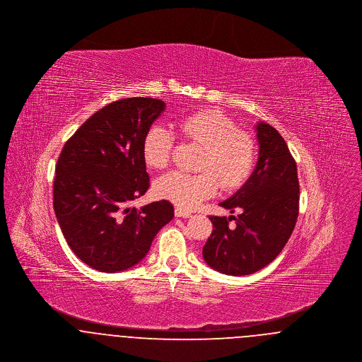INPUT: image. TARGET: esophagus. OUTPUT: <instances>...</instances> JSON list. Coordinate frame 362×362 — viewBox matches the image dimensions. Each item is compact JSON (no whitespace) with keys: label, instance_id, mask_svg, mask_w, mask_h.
<instances>
[{"label":"esophagus","instance_id":"1","mask_svg":"<svg viewBox=\"0 0 362 362\" xmlns=\"http://www.w3.org/2000/svg\"><path fill=\"white\" fill-rule=\"evenodd\" d=\"M175 216H176V217H182V218H189V217H191V213L183 210V209H180V207H176V209H175Z\"/></svg>","mask_w":362,"mask_h":362}]
</instances>
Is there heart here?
I'll return each instance as SVG.
<instances>
[{
	"mask_svg": "<svg viewBox=\"0 0 362 362\" xmlns=\"http://www.w3.org/2000/svg\"><path fill=\"white\" fill-rule=\"evenodd\" d=\"M185 137L204 146L199 173L173 171L156 182V192L176 206L192 210L214 197L220 187L239 189L252 173L255 164V141L224 112L206 110L191 114L179 123ZM173 132L153 124L142 142V155L148 167L163 170L173 156Z\"/></svg>",
	"mask_w": 362,
	"mask_h": 362,
	"instance_id": "b5f03b06",
	"label": "heart"
}]
</instances>
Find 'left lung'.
<instances>
[{"instance_id": "8db88e82", "label": "left lung", "mask_w": 362, "mask_h": 362, "mask_svg": "<svg viewBox=\"0 0 362 362\" xmlns=\"http://www.w3.org/2000/svg\"><path fill=\"white\" fill-rule=\"evenodd\" d=\"M258 163L248 180L220 206L238 217L210 216L213 232L202 250L207 264L226 276H248L272 263L292 235L298 216L297 165L282 136L255 124ZM235 219L236 227H229Z\"/></svg>"}]
</instances>
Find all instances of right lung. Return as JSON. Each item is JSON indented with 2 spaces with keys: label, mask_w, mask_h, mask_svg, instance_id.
Masks as SVG:
<instances>
[{
  "label": "right lung",
  "mask_w": 362,
  "mask_h": 362,
  "mask_svg": "<svg viewBox=\"0 0 362 362\" xmlns=\"http://www.w3.org/2000/svg\"><path fill=\"white\" fill-rule=\"evenodd\" d=\"M165 103L129 98L95 112L65 144L54 179V211L77 258L103 273L124 272L148 254L173 218L171 202H132L149 189L142 142Z\"/></svg>",
  "instance_id": "add662e5"
}]
</instances>
